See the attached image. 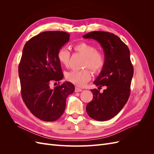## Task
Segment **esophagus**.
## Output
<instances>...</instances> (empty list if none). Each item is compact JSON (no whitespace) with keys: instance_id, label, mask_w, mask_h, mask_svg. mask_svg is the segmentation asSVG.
<instances>
[{"instance_id":"1","label":"esophagus","mask_w":154,"mask_h":154,"mask_svg":"<svg viewBox=\"0 0 154 154\" xmlns=\"http://www.w3.org/2000/svg\"><path fill=\"white\" fill-rule=\"evenodd\" d=\"M82 89L80 88H79L78 87H75V92H82Z\"/></svg>"}]
</instances>
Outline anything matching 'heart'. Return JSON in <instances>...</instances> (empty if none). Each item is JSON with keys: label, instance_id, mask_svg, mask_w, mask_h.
<instances>
[{"label": "heart", "instance_id": "b5f03b06", "mask_svg": "<svg viewBox=\"0 0 154 154\" xmlns=\"http://www.w3.org/2000/svg\"><path fill=\"white\" fill-rule=\"evenodd\" d=\"M74 50L85 57L83 62V67H88L93 72L97 73L103 68L105 63L104 54L97 51L94 45L87 42H80L73 46ZM71 53L67 48H62L57 53L58 62L65 67H69ZM91 72L89 69L73 70L67 73L66 78L70 82L77 86L83 87L91 80Z\"/></svg>", "mask_w": 154, "mask_h": 154}]
</instances>
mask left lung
Instances as JSON below:
<instances>
[{"mask_svg":"<svg viewBox=\"0 0 154 154\" xmlns=\"http://www.w3.org/2000/svg\"><path fill=\"white\" fill-rule=\"evenodd\" d=\"M83 37L97 40L104 51L105 66L94 84L98 89L106 88L102 93L91 89L93 99L86 106L91 118L103 122L117 115L128 100L134 74L130 51L118 36L109 32L92 31Z\"/></svg>","mask_w":154,"mask_h":154,"instance_id":"8db88e82","label":"left lung"}]
</instances>
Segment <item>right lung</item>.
Returning a JSON list of instances; mask_svg holds the SVG:
<instances>
[{
    "label": "right lung",
    "mask_w": 154,
    "mask_h": 154,
    "mask_svg": "<svg viewBox=\"0 0 154 154\" xmlns=\"http://www.w3.org/2000/svg\"><path fill=\"white\" fill-rule=\"evenodd\" d=\"M69 36L64 31H45L32 37L23 49L18 66L22 97L31 112L44 122L61 117L67 96L74 91L69 82L51 88L63 77L57 53Z\"/></svg>",
    "instance_id": "add662e5"
}]
</instances>
